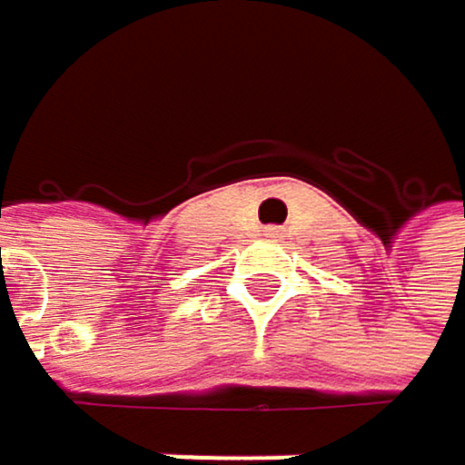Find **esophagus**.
<instances>
[{
  "label": "esophagus",
  "instance_id": "obj_1",
  "mask_svg": "<svg viewBox=\"0 0 465 465\" xmlns=\"http://www.w3.org/2000/svg\"><path fill=\"white\" fill-rule=\"evenodd\" d=\"M266 235H278V230H272V227H269V230H266Z\"/></svg>",
  "mask_w": 465,
  "mask_h": 465
}]
</instances>
